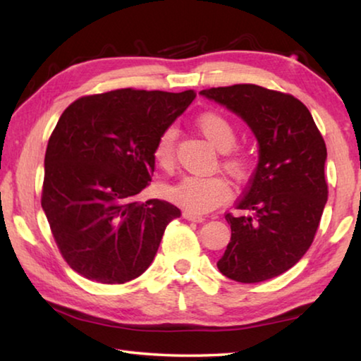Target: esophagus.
Wrapping results in <instances>:
<instances>
[{"mask_svg": "<svg viewBox=\"0 0 361 361\" xmlns=\"http://www.w3.org/2000/svg\"><path fill=\"white\" fill-rule=\"evenodd\" d=\"M183 218L186 219V221H192V223H204L205 218L202 215H197V213H192V212H185L183 213Z\"/></svg>", "mask_w": 361, "mask_h": 361, "instance_id": "esophagus-1", "label": "esophagus"}]
</instances>
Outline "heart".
Wrapping results in <instances>:
<instances>
[{
  "instance_id": "1",
  "label": "heart",
  "mask_w": 361,
  "mask_h": 361,
  "mask_svg": "<svg viewBox=\"0 0 361 361\" xmlns=\"http://www.w3.org/2000/svg\"><path fill=\"white\" fill-rule=\"evenodd\" d=\"M200 133L215 146L218 151L228 152L234 148L237 132L232 122L224 114L216 111L202 113L195 121ZM175 142L176 129L167 127L157 137L154 148H152V157L154 162L162 170H172L175 166ZM224 169L234 176V178H243L248 169V161L243 154H232L224 159ZM167 197L176 205L183 207L188 212L202 213L212 212L218 205L229 199L231 189L228 181L221 176H185L178 183L166 189Z\"/></svg>"
}]
</instances>
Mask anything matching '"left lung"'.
Masks as SVG:
<instances>
[{
  "label": "left lung",
  "mask_w": 361,
  "mask_h": 361,
  "mask_svg": "<svg viewBox=\"0 0 361 361\" xmlns=\"http://www.w3.org/2000/svg\"><path fill=\"white\" fill-rule=\"evenodd\" d=\"M239 116L258 142V166L228 213L231 242L219 272L240 283H256L288 271L312 245L328 199L326 146L312 114L293 95L255 84L199 92Z\"/></svg>",
  "instance_id": "8db88e82"
}]
</instances>
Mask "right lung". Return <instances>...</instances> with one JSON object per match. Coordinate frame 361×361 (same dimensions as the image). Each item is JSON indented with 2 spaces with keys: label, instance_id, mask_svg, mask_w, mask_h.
<instances>
[{
  "label": "right lung",
  "instance_id": "right-lung-1",
  "mask_svg": "<svg viewBox=\"0 0 361 361\" xmlns=\"http://www.w3.org/2000/svg\"><path fill=\"white\" fill-rule=\"evenodd\" d=\"M194 90L119 89L78 99L60 116L44 157L41 205L68 266L99 283H126L149 267L167 224V200L135 202L154 172L157 137Z\"/></svg>",
  "mask_w": 361,
  "mask_h": 361
}]
</instances>
